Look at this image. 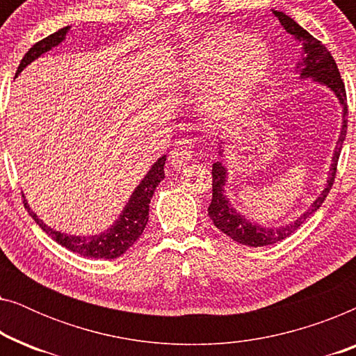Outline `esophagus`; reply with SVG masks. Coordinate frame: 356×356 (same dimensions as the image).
Returning a JSON list of instances; mask_svg holds the SVG:
<instances>
[{
	"label": "esophagus",
	"mask_w": 356,
	"mask_h": 356,
	"mask_svg": "<svg viewBox=\"0 0 356 356\" xmlns=\"http://www.w3.org/2000/svg\"><path fill=\"white\" fill-rule=\"evenodd\" d=\"M193 147L194 145L189 139L179 140V143L175 145L172 152H170V162H172L175 168H181L184 165H188L193 155Z\"/></svg>",
	"instance_id": "1"
}]
</instances>
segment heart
<instances>
[{
  "label": "heart",
  "instance_id": "1",
  "mask_svg": "<svg viewBox=\"0 0 356 356\" xmlns=\"http://www.w3.org/2000/svg\"><path fill=\"white\" fill-rule=\"evenodd\" d=\"M269 63V48L259 37L218 31L191 47L179 74L191 87L211 84L209 108L227 116L264 81Z\"/></svg>",
  "mask_w": 356,
  "mask_h": 356
}]
</instances>
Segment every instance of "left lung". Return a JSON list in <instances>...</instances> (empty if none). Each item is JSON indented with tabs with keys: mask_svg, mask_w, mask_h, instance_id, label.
I'll return each mask as SVG.
<instances>
[{
	"mask_svg": "<svg viewBox=\"0 0 356 356\" xmlns=\"http://www.w3.org/2000/svg\"><path fill=\"white\" fill-rule=\"evenodd\" d=\"M274 14L279 19L282 26L289 33H291L295 38H298L300 42H303V60L298 63L296 70L300 67L301 77H313L316 82L327 86L330 90H334V94L337 95V99L343 106V126L340 131V138L335 147L334 157H332V167H330L327 184H325L323 194H319V197L311 204V207L306 211L303 216H300L296 220H293L290 225L279 227V228H269V227H259L246 220L245 217L240 216L235 209L232 207V204L228 202V199L223 194V186H225V178H227V170L220 162H216L212 165V201L209 206L207 212L211 220L213 222L218 230L225 233L227 236H230L232 240L246 246H267L274 245L277 241L285 240L291 233H295L318 209L323 206L324 199L327 197L330 189H332L335 173H337V163L340 152H342V145L347 136V118L348 115L347 108V92H345V84L340 77L339 67L335 65L334 58L327 51L323 43L318 38H314L309 32H306L303 27L298 26L293 19L286 16L284 13L274 11Z\"/></svg>",
	"mask_w": 356,
	"mask_h": 356,
	"instance_id": "1",
	"label": "left lung"
}]
</instances>
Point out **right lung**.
<instances>
[{
  "label": "right lung",
  "instance_id": "right-lung-1",
  "mask_svg": "<svg viewBox=\"0 0 356 356\" xmlns=\"http://www.w3.org/2000/svg\"><path fill=\"white\" fill-rule=\"evenodd\" d=\"M67 29L70 27H63L58 32L43 38V40L37 42L35 45H33L31 50L24 55V58L21 60V65H19L16 71V76L27 65H31L33 60H37V58L43 55V53L51 50L53 47H56L58 43L65 40ZM163 165H165V155L163 157H160L157 162L152 165V168L149 170V173L145 175L139 186L134 189L133 196H131L129 202L126 204L123 213H121L118 220L115 222V225L108 228L106 232L100 233V235L87 238V236H72V235H66V233L56 232L53 230V228L47 227L40 218H37L35 213H33L31 211V207L27 206L26 199H24V207L27 209V212L31 213L33 220L38 223V227H40L47 235H50L53 240L60 243L61 246L67 248L70 251L77 252V254L84 257H94V259H115V257H120L123 252L128 251L129 248L138 241V238L143 235L145 223L149 220L150 199H152L155 188L159 186V183L162 181L165 177Z\"/></svg>",
  "mask_w": 356,
  "mask_h": 356
}]
</instances>
